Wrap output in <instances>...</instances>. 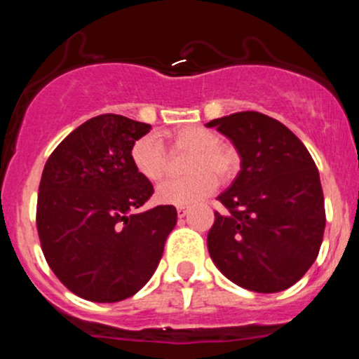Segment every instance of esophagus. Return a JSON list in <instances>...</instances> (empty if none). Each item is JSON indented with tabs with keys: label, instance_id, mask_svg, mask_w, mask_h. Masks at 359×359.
Masks as SVG:
<instances>
[{
	"label": "esophagus",
	"instance_id": "1",
	"mask_svg": "<svg viewBox=\"0 0 359 359\" xmlns=\"http://www.w3.org/2000/svg\"><path fill=\"white\" fill-rule=\"evenodd\" d=\"M185 214H187V208H185V205H179V208H177V216L184 217Z\"/></svg>",
	"mask_w": 359,
	"mask_h": 359
}]
</instances>
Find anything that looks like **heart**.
<instances>
[{
	"label": "heart",
	"instance_id": "heart-1",
	"mask_svg": "<svg viewBox=\"0 0 359 359\" xmlns=\"http://www.w3.org/2000/svg\"><path fill=\"white\" fill-rule=\"evenodd\" d=\"M175 150L191 151L185 170L191 175L170 179L158 185L156 199L162 204L191 205L208 197L219 180H229L236 174L238 154L221 143L219 135L199 125L175 128L168 135ZM130 158L135 170L148 182H158L167 172V150L156 135H143L131 145Z\"/></svg>",
	"mask_w": 359,
	"mask_h": 359
}]
</instances>
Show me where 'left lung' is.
Listing matches in <instances>:
<instances>
[{"label":"left lung","mask_w":359,"mask_h":359,"mask_svg":"<svg viewBox=\"0 0 359 359\" xmlns=\"http://www.w3.org/2000/svg\"><path fill=\"white\" fill-rule=\"evenodd\" d=\"M241 156V170L217 199L208 250L224 277L273 294L306 275L325 228L319 170L304 143L277 119L241 111L209 121Z\"/></svg>","instance_id":"1"}]
</instances>
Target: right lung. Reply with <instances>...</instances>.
Instances as JSON below:
<instances>
[{
    "instance_id": "1",
    "label": "right lung",
    "mask_w": 359,
    "mask_h": 359,
    "mask_svg": "<svg viewBox=\"0 0 359 359\" xmlns=\"http://www.w3.org/2000/svg\"><path fill=\"white\" fill-rule=\"evenodd\" d=\"M150 125L100 114L59 143L36 201L40 245L55 277L90 302H119L150 280L175 228L174 205L135 212L154 185L135 170L131 145Z\"/></svg>"
}]
</instances>
